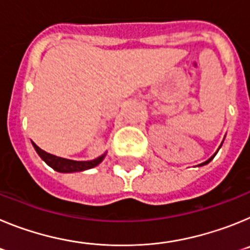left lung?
<instances>
[{"label": "left lung", "instance_id": "obj_1", "mask_svg": "<svg viewBox=\"0 0 250 250\" xmlns=\"http://www.w3.org/2000/svg\"><path fill=\"white\" fill-rule=\"evenodd\" d=\"M223 141H224V140H223ZM223 141H222V144H223ZM222 144H220L219 149H220V147H222ZM219 149H218V150H216V151H215V152H214V155H211V156H210V158L208 159V160H207V161H204V163H202V164H199V165H198V167H203V165H207V164H209V163H210V161H211V160H213V159H214V156H215V155H216V152L219 151Z\"/></svg>", "mask_w": 250, "mask_h": 250}]
</instances>
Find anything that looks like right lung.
<instances>
[{
    "label": "right lung",
    "instance_id": "right-lung-1",
    "mask_svg": "<svg viewBox=\"0 0 250 250\" xmlns=\"http://www.w3.org/2000/svg\"><path fill=\"white\" fill-rule=\"evenodd\" d=\"M32 145H34L35 150L40 155V158L45 161L48 167H51L54 170L59 171V173H77V171H85V170L92 169V167H98L101 161L105 159L106 152L103 154L99 158L94 159V160H87V161H76V160H70V159L60 158V156L52 155V154H48L45 150L40 149L34 141H32Z\"/></svg>",
    "mask_w": 250,
    "mask_h": 250
}]
</instances>
